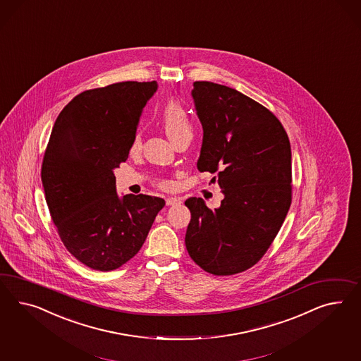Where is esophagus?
<instances>
[{"mask_svg":"<svg viewBox=\"0 0 361 361\" xmlns=\"http://www.w3.org/2000/svg\"><path fill=\"white\" fill-rule=\"evenodd\" d=\"M166 204L168 206L178 205V204H181V200L177 198V197H168L166 200Z\"/></svg>","mask_w":361,"mask_h":361,"instance_id":"obj_1","label":"esophagus"}]
</instances>
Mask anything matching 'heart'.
<instances>
[{
    "label": "heart",
    "instance_id": "heart-1",
    "mask_svg": "<svg viewBox=\"0 0 361 361\" xmlns=\"http://www.w3.org/2000/svg\"><path fill=\"white\" fill-rule=\"evenodd\" d=\"M159 117H160V122L164 127L168 137H171V140L175 145L184 137H192V133H193L192 119H190L188 110L178 101L168 99L160 109ZM140 147H142V134H140V131H137L131 140L130 151L133 154H135L140 149ZM160 185L169 188L171 183L161 181Z\"/></svg>",
    "mask_w": 361,
    "mask_h": 361
}]
</instances>
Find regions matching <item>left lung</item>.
Here are the masks:
<instances>
[{"label":"left lung","mask_w":361,"mask_h":361,"mask_svg":"<svg viewBox=\"0 0 361 361\" xmlns=\"http://www.w3.org/2000/svg\"><path fill=\"white\" fill-rule=\"evenodd\" d=\"M192 96L204 127L200 172L215 175L224 198L185 205L188 254L205 272L230 276L257 263L271 247L292 204V151L271 110L233 88L195 81Z\"/></svg>","instance_id":"1"}]
</instances>
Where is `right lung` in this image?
<instances>
[{
  "instance_id": "add662e5",
  "label": "right lung",
  "mask_w": 361,
  "mask_h": 361,
  "mask_svg": "<svg viewBox=\"0 0 361 361\" xmlns=\"http://www.w3.org/2000/svg\"><path fill=\"white\" fill-rule=\"evenodd\" d=\"M156 81L89 89L55 121L42 163L49 215L69 254L96 271H114L139 252L166 201L116 192L113 171L126 161Z\"/></svg>"
}]
</instances>
